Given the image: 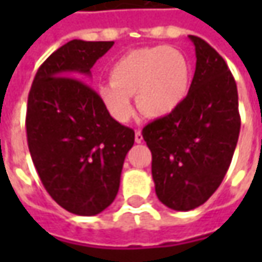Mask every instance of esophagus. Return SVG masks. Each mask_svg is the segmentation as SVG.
Listing matches in <instances>:
<instances>
[{"mask_svg":"<svg viewBox=\"0 0 262 262\" xmlns=\"http://www.w3.org/2000/svg\"><path fill=\"white\" fill-rule=\"evenodd\" d=\"M136 143H143V134H141L140 129L136 131Z\"/></svg>","mask_w":262,"mask_h":262,"instance_id":"1","label":"esophagus"}]
</instances>
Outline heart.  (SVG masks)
I'll return each instance as SVG.
<instances>
[{"label":"heart","mask_w":262,"mask_h":262,"mask_svg":"<svg viewBox=\"0 0 262 262\" xmlns=\"http://www.w3.org/2000/svg\"><path fill=\"white\" fill-rule=\"evenodd\" d=\"M191 89V66L185 54L170 46L131 51L111 68V83L99 86V97L118 122L133 116L136 96L141 114L165 118L176 112Z\"/></svg>","instance_id":"1"}]
</instances>
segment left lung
I'll use <instances>...</instances> for the list:
<instances>
[{"label": "left lung", "instance_id": "1", "mask_svg": "<svg viewBox=\"0 0 262 262\" xmlns=\"http://www.w3.org/2000/svg\"><path fill=\"white\" fill-rule=\"evenodd\" d=\"M189 39L196 64L186 100L143 129L157 198L176 211L194 210L214 194L241 129L236 83L225 59L206 40Z\"/></svg>", "mask_w": 262, "mask_h": 262}]
</instances>
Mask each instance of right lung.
I'll list each match as a JSON object with an SVG mask.
<instances>
[{"label": "right lung", "instance_id": "right-lung-1", "mask_svg": "<svg viewBox=\"0 0 262 262\" xmlns=\"http://www.w3.org/2000/svg\"><path fill=\"white\" fill-rule=\"evenodd\" d=\"M112 46L70 40L37 70L27 99L33 165L49 195L77 216H96L114 203L134 146V131L115 121L86 83Z\"/></svg>", "mask_w": 262, "mask_h": 262}]
</instances>
